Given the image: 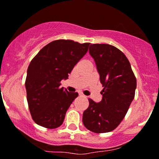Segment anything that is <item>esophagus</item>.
Returning <instances> with one entry per match:
<instances>
[{
    "label": "esophagus",
    "instance_id": "1",
    "mask_svg": "<svg viewBox=\"0 0 159 159\" xmlns=\"http://www.w3.org/2000/svg\"><path fill=\"white\" fill-rule=\"evenodd\" d=\"M80 95H81V96H84V94H83V93H80Z\"/></svg>",
    "mask_w": 159,
    "mask_h": 159
}]
</instances>
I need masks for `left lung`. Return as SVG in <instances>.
Here are the masks:
<instances>
[{
    "mask_svg": "<svg viewBox=\"0 0 159 159\" xmlns=\"http://www.w3.org/2000/svg\"><path fill=\"white\" fill-rule=\"evenodd\" d=\"M89 53L94 59L103 87L102 101L91 99L83 113V123L90 131L104 133L115 129L134 99L136 78L124 53L109 44H91Z\"/></svg>",
    "mask_w": 159,
    "mask_h": 159,
    "instance_id": "1",
    "label": "left lung"
}]
</instances>
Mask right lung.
<instances>
[{
  "mask_svg": "<svg viewBox=\"0 0 159 159\" xmlns=\"http://www.w3.org/2000/svg\"><path fill=\"white\" fill-rule=\"evenodd\" d=\"M89 45L70 39L55 40L32 59L25 86L30 112L36 124L47 129L62 124L67 110L78 93L61 88V81L68 78Z\"/></svg>",
  "mask_w": 159,
  "mask_h": 159,
  "instance_id": "right-lung-1",
  "label": "right lung"
}]
</instances>
